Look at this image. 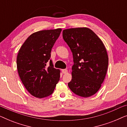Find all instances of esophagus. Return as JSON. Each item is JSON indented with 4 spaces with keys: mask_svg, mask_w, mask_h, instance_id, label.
<instances>
[{
    "mask_svg": "<svg viewBox=\"0 0 127 127\" xmlns=\"http://www.w3.org/2000/svg\"><path fill=\"white\" fill-rule=\"evenodd\" d=\"M67 72V69H62V73H63V74L66 73Z\"/></svg>",
    "mask_w": 127,
    "mask_h": 127,
    "instance_id": "esophagus-1",
    "label": "esophagus"
}]
</instances>
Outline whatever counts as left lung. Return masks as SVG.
Wrapping results in <instances>:
<instances>
[{
	"label": "left lung",
	"instance_id": "obj_1",
	"mask_svg": "<svg viewBox=\"0 0 127 127\" xmlns=\"http://www.w3.org/2000/svg\"><path fill=\"white\" fill-rule=\"evenodd\" d=\"M62 36L73 58L69 88L84 98L94 95L101 87L108 67V55L103 43L87 28L65 29Z\"/></svg>",
	"mask_w": 127,
	"mask_h": 127
}]
</instances>
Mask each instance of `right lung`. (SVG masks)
<instances>
[{"instance_id": "add662e5", "label": "right lung", "mask_w": 127, "mask_h": 127, "mask_svg": "<svg viewBox=\"0 0 127 127\" xmlns=\"http://www.w3.org/2000/svg\"><path fill=\"white\" fill-rule=\"evenodd\" d=\"M61 31L58 28L33 33L19 50L17 58L19 76L28 91L36 98L51 95L60 80V70L54 67L50 57Z\"/></svg>"}]
</instances>
